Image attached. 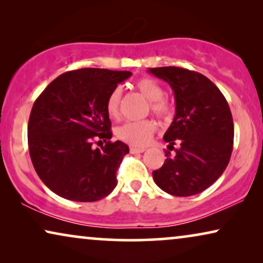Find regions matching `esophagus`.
I'll return each mask as SVG.
<instances>
[{"mask_svg":"<svg viewBox=\"0 0 263 263\" xmlns=\"http://www.w3.org/2000/svg\"><path fill=\"white\" fill-rule=\"evenodd\" d=\"M142 152H145V148H138V147H134V146H132L130 147V153H142Z\"/></svg>","mask_w":263,"mask_h":263,"instance_id":"1","label":"esophagus"}]
</instances>
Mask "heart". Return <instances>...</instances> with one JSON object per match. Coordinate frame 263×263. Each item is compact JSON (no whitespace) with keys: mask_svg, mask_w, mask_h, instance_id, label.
<instances>
[{"mask_svg":"<svg viewBox=\"0 0 263 263\" xmlns=\"http://www.w3.org/2000/svg\"><path fill=\"white\" fill-rule=\"evenodd\" d=\"M134 87L149 100L151 111L161 120H168L174 115L175 107L167 98H165L164 87L159 82L151 78H142L135 82ZM122 106V89L114 88L107 96L106 112L111 118L116 120L121 115ZM157 129V124L152 120L128 121L116 128V136L118 140L132 146H145L152 138Z\"/></svg>","mask_w":263,"mask_h":263,"instance_id":"1","label":"heart"}]
</instances>
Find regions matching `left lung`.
<instances>
[{"label": "left lung", "instance_id": "8db88e82", "mask_svg": "<svg viewBox=\"0 0 263 263\" xmlns=\"http://www.w3.org/2000/svg\"><path fill=\"white\" fill-rule=\"evenodd\" d=\"M175 93L176 115L165 133L168 149L163 166L153 171L156 184L174 196L206 190L222 175L233 148V121L225 97L204 75L179 67L151 68ZM172 151V149H171Z\"/></svg>", "mask_w": 263, "mask_h": 263}]
</instances>
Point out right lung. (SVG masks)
Segmentation results:
<instances>
[{"label":"right lung","instance_id":"1","mask_svg":"<svg viewBox=\"0 0 263 263\" xmlns=\"http://www.w3.org/2000/svg\"><path fill=\"white\" fill-rule=\"evenodd\" d=\"M127 70L82 68L61 74L35 99L27 127L34 170L50 190L67 200L92 202L117 185L116 172L129 147L110 140L107 96L130 77Z\"/></svg>","mask_w":263,"mask_h":263}]
</instances>
